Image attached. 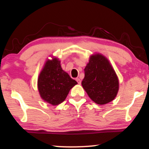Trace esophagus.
I'll use <instances>...</instances> for the list:
<instances>
[{"mask_svg":"<svg viewBox=\"0 0 149 149\" xmlns=\"http://www.w3.org/2000/svg\"><path fill=\"white\" fill-rule=\"evenodd\" d=\"M76 81H77V83H78V84H81V79H79V78H76Z\"/></svg>","mask_w":149,"mask_h":149,"instance_id":"obj_1","label":"esophagus"}]
</instances>
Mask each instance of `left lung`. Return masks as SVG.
<instances>
[{
	"instance_id": "1",
	"label": "left lung",
	"mask_w": 149,
	"mask_h": 149,
	"mask_svg": "<svg viewBox=\"0 0 149 149\" xmlns=\"http://www.w3.org/2000/svg\"><path fill=\"white\" fill-rule=\"evenodd\" d=\"M84 71L81 85L93 102L103 105L115 99L119 80L107 58L99 53L92 54Z\"/></svg>"
}]
</instances>
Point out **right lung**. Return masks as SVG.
Returning a JSON list of instances; mask_svg holds the SVG:
<instances>
[{"instance_id": "add662e5", "label": "right lung", "mask_w": 149, "mask_h": 149, "mask_svg": "<svg viewBox=\"0 0 149 149\" xmlns=\"http://www.w3.org/2000/svg\"><path fill=\"white\" fill-rule=\"evenodd\" d=\"M68 73L62 70L58 58L48 59L37 79V87L41 99L56 106L64 101L72 88L77 85Z\"/></svg>"}]
</instances>
